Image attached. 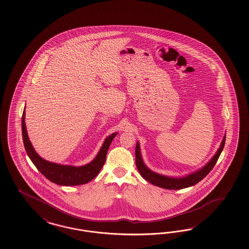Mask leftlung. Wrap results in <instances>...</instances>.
<instances>
[{
	"mask_svg": "<svg viewBox=\"0 0 249 249\" xmlns=\"http://www.w3.org/2000/svg\"><path fill=\"white\" fill-rule=\"evenodd\" d=\"M225 142H226V136L224 137V139L221 142L218 151H216V153L213 155V157L211 159V160L206 165L204 166L202 169L196 171L195 173L188 174V175H186L184 177H181V178L164 176L161 174H156L150 170L147 166L145 165L143 160L142 158L139 142H137L136 144V166H137V169H138L140 174L143 177L146 181L151 182V184H153V185H156L160 188L169 189V190L187 188V187L193 186L196 183H198L199 181H202L204 177L211 172L212 169L213 168V166L215 165L219 156L224 149Z\"/></svg>",
	"mask_w": 249,
	"mask_h": 249,
	"instance_id": "1",
	"label": "left lung"
}]
</instances>
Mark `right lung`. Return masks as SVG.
<instances>
[{"label": "right lung", "instance_id": "right-lung-1", "mask_svg": "<svg viewBox=\"0 0 249 249\" xmlns=\"http://www.w3.org/2000/svg\"><path fill=\"white\" fill-rule=\"evenodd\" d=\"M24 119L25 111L23 110L22 117V134L23 145L27 155L29 156L32 162L37 168L38 171L43 174L46 179L59 185H81L93 180L104 165L107 152L108 151V148L110 146V143L112 142L115 136L118 134L117 132H115L106 139L101 149L98 151V155L89 163L79 167L62 165L58 163L47 161L38 155V153L35 151L33 145L29 141Z\"/></svg>", "mask_w": 249, "mask_h": 249}]
</instances>
